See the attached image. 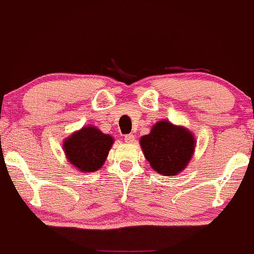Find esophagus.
Listing matches in <instances>:
<instances>
[{
    "instance_id": "esophagus-1",
    "label": "esophagus",
    "mask_w": 254,
    "mask_h": 254,
    "mask_svg": "<svg viewBox=\"0 0 254 254\" xmlns=\"http://www.w3.org/2000/svg\"><path fill=\"white\" fill-rule=\"evenodd\" d=\"M124 141L127 142V143H132V142L135 141V135H132V133H127V135H125Z\"/></svg>"
}]
</instances>
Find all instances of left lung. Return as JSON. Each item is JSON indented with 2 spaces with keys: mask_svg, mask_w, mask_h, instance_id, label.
<instances>
[{
  "mask_svg": "<svg viewBox=\"0 0 254 254\" xmlns=\"http://www.w3.org/2000/svg\"><path fill=\"white\" fill-rule=\"evenodd\" d=\"M140 144L150 166L163 176H174L186 169L195 149L193 133L185 127L160 121L153 125Z\"/></svg>",
  "mask_w": 254,
  "mask_h": 254,
  "instance_id": "8db88e82",
  "label": "left lung"
}]
</instances>
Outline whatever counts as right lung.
Here are the masks:
<instances>
[{"instance_id":"right-lung-1","label":"right lung","mask_w":254,"mask_h":254,"mask_svg":"<svg viewBox=\"0 0 254 254\" xmlns=\"http://www.w3.org/2000/svg\"><path fill=\"white\" fill-rule=\"evenodd\" d=\"M113 137L95 127H83L64 141L67 160L78 171L94 172L105 164L113 144Z\"/></svg>"}]
</instances>
